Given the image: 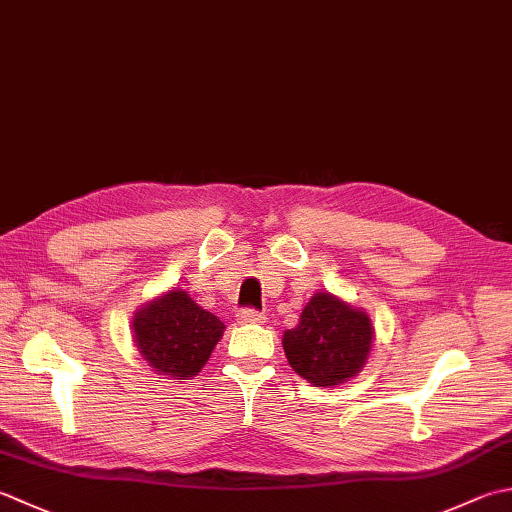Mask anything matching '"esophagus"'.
<instances>
[{
    "mask_svg": "<svg viewBox=\"0 0 512 512\" xmlns=\"http://www.w3.org/2000/svg\"><path fill=\"white\" fill-rule=\"evenodd\" d=\"M237 319H239V324H264V315L253 308L237 310Z\"/></svg>",
    "mask_w": 512,
    "mask_h": 512,
    "instance_id": "obj_1",
    "label": "esophagus"
}]
</instances>
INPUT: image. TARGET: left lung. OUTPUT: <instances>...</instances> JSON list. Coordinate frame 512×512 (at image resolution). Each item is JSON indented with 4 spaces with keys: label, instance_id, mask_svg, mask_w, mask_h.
I'll return each instance as SVG.
<instances>
[{
    "label": "left lung",
    "instance_id": "obj_1",
    "mask_svg": "<svg viewBox=\"0 0 512 512\" xmlns=\"http://www.w3.org/2000/svg\"><path fill=\"white\" fill-rule=\"evenodd\" d=\"M375 342V326L364 308L333 293L308 299L299 324L282 337L290 368L308 384L333 388L359 375Z\"/></svg>",
    "mask_w": 512,
    "mask_h": 512
}]
</instances>
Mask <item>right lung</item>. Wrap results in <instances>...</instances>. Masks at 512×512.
Here are the masks:
<instances>
[{
  "label": "right lung",
  "mask_w": 512,
  "mask_h": 512,
  "mask_svg": "<svg viewBox=\"0 0 512 512\" xmlns=\"http://www.w3.org/2000/svg\"><path fill=\"white\" fill-rule=\"evenodd\" d=\"M130 326L144 362L170 379L195 377L226 330L222 319L182 288H170L139 306Z\"/></svg>",
  "instance_id": "obj_1"
}]
</instances>
